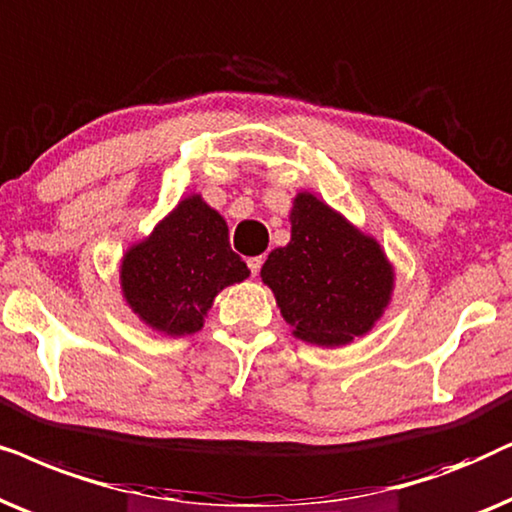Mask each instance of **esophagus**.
I'll return each instance as SVG.
<instances>
[{"instance_id": "1", "label": "esophagus", "mask_w": 512, "mask_h": 512, "mask_svg": "<svg viewBox=\"0 0 512 512\" xmlns=\"http://www.w3.org/2000/svg\"><path fill=\"white\" fill-rule=\"evenodd\" d=\"M262 255H257V257H248V269L252 271V276H257V271H260V267H262Z\"/></svg>"}]
</instances>
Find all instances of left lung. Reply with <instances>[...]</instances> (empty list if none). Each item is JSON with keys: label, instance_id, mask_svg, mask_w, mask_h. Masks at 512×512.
Wrapping results in <instances>:
<instances>
[{"label": "left lung", "instance_id": "8db88e82", "mask_svg": "<svg viewBox=\"0 0 512 512\" xmlns=\"http://www.w3.org/2000/svg\"><path fill=\"white\" fill-rule=\"evenodd\" d=\"M290 224V243L269 252L260 276L292 337L335 349L370 335L395 290L381 243L313 192H297Z\"/></svg>", "mask_w": 512, "mask_h": 512}]
</instances>
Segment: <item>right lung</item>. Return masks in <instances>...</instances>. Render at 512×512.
<instances>
[{
	"label": "right lung",
	"mask_w": 512,
	"mask_h": 512,
	"mask_svg": "<svg viewBox=\"0 0 512 512\" xmlns=\"http://www.w3.org/2000/svg\"><path fill=\"white\" fill-rule=\"evenodd\" d=\"M250 276L229 245L224 217L201 194H189L119 262L121 297L149 330L196 335L215 297Z\"/></svg>",
	"instance_id": "right-lung-1"
}]
</instances>
